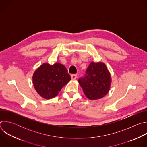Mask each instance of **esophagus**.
Wrapping results in <instances>:
<instances>
[{"mask_svg":"<svg viewBox=\"0 0 147 147\" xmlns=\"http://www.w3.org/2000/svg\"><path fill=\"white\" fill-rule=\"evenodd\" d=\"M77 78V75L76 74H71V78L72 80H76Z\"/></svg>","mask_w":147,"mask_h":147,"instance_id":"esophagus-1","label":"esophagus"}]
</instances>
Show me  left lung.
<instances>
[{
	"instance_id": "obj_1",
	"label": "left lung",
	"mask_w": 147,
	"mask_h": 147,
	"mask_svg": "<svg viewBox=\"0 0 147 147\" xmlns=\"http://www.w3.org/2000/svg\"><path fill=\"white\" fill-rule=\"evenodd\" d=\"M85 95L90 100H96L107 95L110 90L112 78L104 63L91 61L86 76L78 80Z\"/></svg>"
}]
</instances>
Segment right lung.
Returning a JSON list of instances; mask_svg holds the SVG:
<instances>
[{
  "instance_id": "right-lung-1",
  "label": "right lung",
  "mask_w": 147,
  "mask_h": 147,
  "mask_svg": "<svg viewBox=\"0 0 147 147\" xmlns=\"http://www.w3.org/2000/svg\"><path fill=\"white\" fill-rule=\"evenodd\" d=\"M70 80V76L65 66L58 62L53 65L43 63L36 69L32 76L35 90L46 99L56 96Z\"/></svg>"
}]
</instances>
